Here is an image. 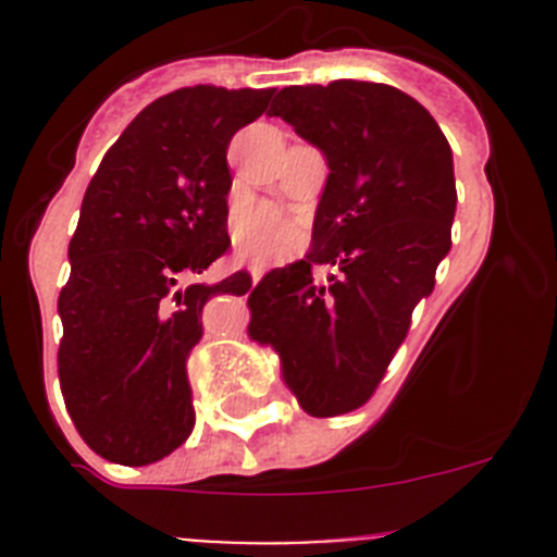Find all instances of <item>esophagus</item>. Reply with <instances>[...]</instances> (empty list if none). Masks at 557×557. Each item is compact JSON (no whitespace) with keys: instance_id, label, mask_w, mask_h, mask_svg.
<instances>
[{"instance_id":"obj_1","label":"esophagus","mask_w":557,"mask_h":557,"mask_svg":"<svg viewBox=\"0 0 557 557\" xmlns=\"http://www.w3.org/2000/svg\"><path fill=\"white\" fill-rule=\"evenodd\" d=\"M247 272H250V277H252V283H258V280L263 277V269L258 267V263H250V267H247Z\"/></svg>"}]
</instances>
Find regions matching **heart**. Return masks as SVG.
<instances>
[{
	"mask_svg": "<svg viewBox=\"0 0 557 557\" xmlns=\"http://www.w3.org/2000/svg\"><path fill=\"white\" fill-rule=\"evenodd\" d=\"M301 239L299 223L290 221L288 215H283L280 210L267 205L250 207L243 212L234 228V243L237 250L247 258H256V261H277V258L288 256Z\"/></svg>",
	"mask_w": 557,
	"mask_h": 557,
	"instance_id": "heart-1",
	"label": "heart"
}]
</instances>
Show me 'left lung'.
<instances>
[{
	"label": "left lung",
	"instance_id": "obj_1",
	"mask_svg": "<svg viewBox=\"0 0 557 557\" xmlns=\"http://www.w3.org/2000/svg\"><path fill=\"white\" fill-rule=\"evenodd\" d=\"M269 115L323 150L329 180L310 252L247 296V334L280 352L307 414L334 418L372 398L434 290L458 201L453 150L431 112L385 83L288 86Z\"/></svg>",
	"mask_w": 557,
	"mask_h": 557
}]
</instances>
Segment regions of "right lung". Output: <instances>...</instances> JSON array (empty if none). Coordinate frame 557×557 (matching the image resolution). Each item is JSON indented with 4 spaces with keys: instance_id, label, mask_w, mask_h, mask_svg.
Listing matches in <instances>:
<instances>
[{
    "instance_id": "obj_1",
    "label": "right lung",
    "mask_w": 557,
    "mask_h": 557,
    "mask_svg": "<svg viewBox=\"0 0 557 557\" xmlns=\"http://www.w3.org/2000/svg\"><path fill=\"white\" fill-rule=\"evenodd\" d=\"M272 94L177 88L128 123L88 183L59 296V380L77 434L107 460L156 463L194 431L185 361L201 310L252 285L247 272L196 277L232 245L228 143Z\"/></svg>"
}]
</instances>
